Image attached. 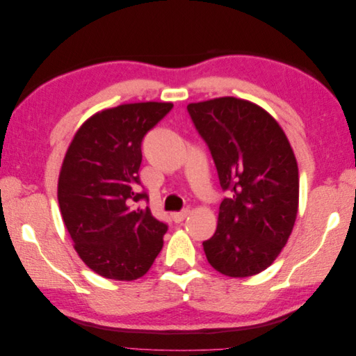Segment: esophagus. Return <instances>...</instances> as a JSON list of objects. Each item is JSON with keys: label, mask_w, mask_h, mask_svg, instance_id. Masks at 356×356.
<instances>
[{"label": "esophagus", "mask_w": 356, "mask_h": 356, "mask_svg": "<svg viewBox=\"0 0 356 356\" xmlns=\"http://www.w3.org/2000/svg\"><path fill=\"white\" fill-rule=\"evenodd\" d=\"M188 209H182V211H179V212H174L172 213V220H174L175 222H181V221H184L186 220V217L188 215Z\"/></svg>", "instance_id": "esophagus-1"}]
</instances>
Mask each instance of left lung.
Returning <instances> with one entry per match:
<instances>
[{
    "label": "left lung",
    "instance_id": "obj_1",
    "mask_svg": "<svg viewBox=\"0 0 356 356\" xmlns=\"http://www.w3.org/2000/svg\"><path fill=\"white\" fill-rule=\"evenodd\" d=\"M220 186L218 225L203 242L209 264L230 277L260 273L281 254L298 209V168L282 127L250 101L232 96L188 104Z\"/></svg>",
    "mask_w": 356,
    "mask_h": 356
}]
</instances>
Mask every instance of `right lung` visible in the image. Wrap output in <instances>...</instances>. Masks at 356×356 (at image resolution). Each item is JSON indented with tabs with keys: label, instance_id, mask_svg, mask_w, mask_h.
<instances>
[{
	"label": "right lung",
	"instance_id": "1",
	"mask_svg": "<svg viewBox=\"0 0 356 356\" xmlns=\"http://www.w3.org/2000/svg\"><path fill=\"white\" fill-rule=\"evenodd\" d=\"M170 102L124 104L96 113L75 134L63 159L58 200L81 260L115 281L144 276L163 246L168 224L153 217L138 191L141 144Z\"/></svg>",
	"mask_w": 356,
	"mask_h": 356
}]
</instances>
